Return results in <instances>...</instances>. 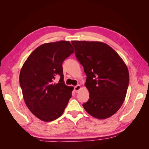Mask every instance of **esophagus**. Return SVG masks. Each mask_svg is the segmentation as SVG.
Returning <instances> with one entry per match:
<instances>
[{"label":"esophagus","instance_id":"1","mask_svg":"<svg viewBox=\"0 0 149 149\" xmlns=\"http://www.w3.org/2000/svg\"><path fill=\"white\" fill-rule=\"evenodd\" d=\"M81 89V86L79 84L76 86H74V91L76 93H78L79 91V90Z\"/></svg>","mask_w":149,"mask_h":149}]
</instances>
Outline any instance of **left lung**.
Listing matches in <instances>:
<instances>
[{"instance_id": "1", "label": "left lung", "mask_w": 149, "mask_h": 149, "mask_svg": "<svg viewBox=\"0 0 149 149\" xmlns=\"http://www.w3.org/2000/svg\"><path fill=\"white\" fill-rule=\"evenodd\" d=\"M76 58L87 76L85 86L89 93L83 104L88 113L104 119L116 113L127 93L129 74L118 53L100 42L72 41Z\"/></svg>"}]
</instances>
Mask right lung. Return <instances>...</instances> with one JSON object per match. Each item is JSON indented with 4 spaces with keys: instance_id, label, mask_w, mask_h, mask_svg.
I'll return each instance as SVG.
<instances>
[{
    "instance_id": "1",
    "label": "right lung",
    "mask_w": 149,
    "mask_h": 149,
    "mask_svg": "<svg viewBox=\"0 0 149 149\" xmlns=\"http://www.w3.org/2000/svg\"><path fill=\"white\" fill-rule=\"evenodd\" d=\"M73 52L68 41L44 43L30 54L22 68L19 81L24 100L40 120L52 121L63 113L74 88L65 84L62 63ZM56 77H60L58 83Z\"/></svg>"
}]
</instances>
